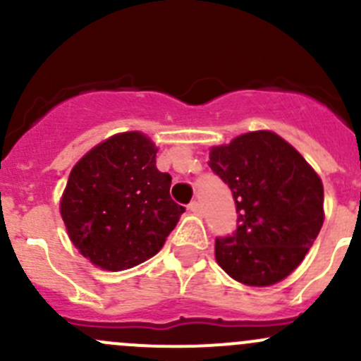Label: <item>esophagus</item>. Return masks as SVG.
Masks as SVG:
<instances>
[{"instance_id":"esophagus-1","label":"esophagus","mask_w":361,"mask_h":361,"mask_svg":"<svg viewBox=\"0 0 361 361\" xmlns=\"http://www.w3.org/2000/svg\"><path fill=\"white\" fill-rule=\"evenodd\" d=\"M188 209H190V213L197 214V216H201L202 214V206H201V202H197V201L188 204Z\"/></svg>"}]
</instances>
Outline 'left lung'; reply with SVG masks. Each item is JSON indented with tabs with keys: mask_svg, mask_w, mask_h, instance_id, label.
Returning a JSON list of instances; mask_svg holds the SVG:
<instances>
[{
	"mask_svg": "<svg viewBox=\"0 0 361 361\" xmlns=\"http://www.w3.org/2000/svg\"><path fill=\"white\" fill-rule=\"evenodd\" d=\"M207 164L232 190L239 221L234 235L214 243L218 265L246 286L283 281L322 231V178L272 130L211 147Z\"/></svg>",
	"mask_w": 361,
	"mask_h": 361,
	"instance_id": "left-lung-1",
	"label": "left lung"
}]
</instances>
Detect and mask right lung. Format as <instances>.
Segmentation results:
<instances>
[{
    "label": "right lung",
    "instance_id": "add662e5",
    "mask_svg": "<svg viewBox=\"0 0 361 361\" xmlns=\"http://www.w3.org/2000/svg\"><path fill=\"white\" fill-rule=\"evenodd\" d=\"M157 150L140 130L113 134L69 173L61 216L76 250L103 271L157 255L183 214L169 195L171 176L155 166Z\"/></svg>",
    "mask_w": 361,
    "mask_h": 361
}]
</instances>
